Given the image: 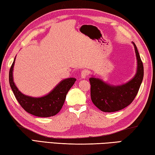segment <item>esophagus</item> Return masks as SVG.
I'll use <instances>...</instances> for the list:
<instances>
[{
    "label": "esophagus",
    "instance_id": "obj_1",
    "mask_svg": "<svg viewBox=\"0 0 155 155\" xmlns=\"http://www.w3.org/2000/svg\"><path fill=\"white\" fill-rule=\"evenodd\" d=\"M89 71L87 70V69L83 70L82 72H81V78H86L88 75H89Z\"/></svg>",
    "mask_w": 155,
    "mask_h": 155
}]
</instances>
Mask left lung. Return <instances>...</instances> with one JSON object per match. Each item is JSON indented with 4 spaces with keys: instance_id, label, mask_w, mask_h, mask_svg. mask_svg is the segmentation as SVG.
Returning <instances> with one entry per match:
<instances>
[{
    "instance_id": "8db88e82",
    "label": "left lung",
    "mask_w": 155,
    "mask_h": 155,
    "mask_svg": "<svg viewBox=\"0 0 155 155\" xmlns=\"http://www.w3.org/2000/svg\"><path fill=\"white\" fill-rule=\"evenodd\" d=\"M137 59V71L132 80L125 84L111 86L96 78H89L91 98L96 107L104 112H114L124 109L137 96L143 78V65L134 42Z\"/></svg>"
}]
</instances>
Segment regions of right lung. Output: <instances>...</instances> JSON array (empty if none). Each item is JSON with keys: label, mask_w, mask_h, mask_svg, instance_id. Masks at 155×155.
<instances>
[{"label": "right lung", "mask_w": 155, "mask_h": 155, "mask_svg": "<svg viewBox=\"0 0 155 155\" xmlns=\"http://www.w3.org/2000/svg\"><path fill=\"white\" fill-rule=\"evenodd\" d=\"M15 58L9 73V82L12 90L18 103L28 113L38 117H50L56 115L62 107L66 94L76 81L75 78H68L60 82L46 96L41 97H30L21 94L14 84L12 71Z\"/></svg>", "instance_id": "add662e5"}]
</instances>
